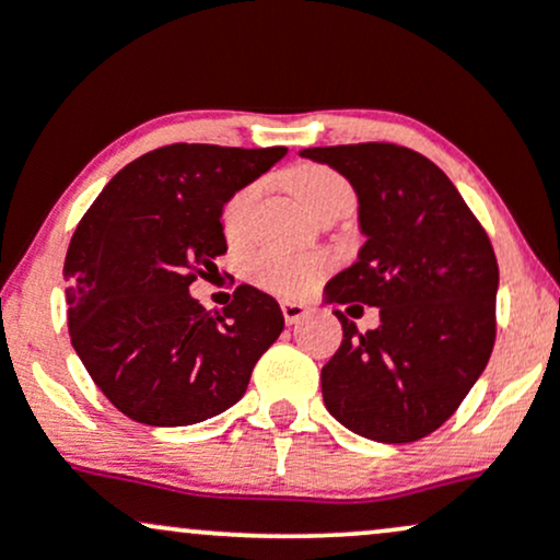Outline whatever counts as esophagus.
<instances>
[{"instance_id":"1","label":"esophagus","mask_w":560,"mask_h":560,"mask_svg":"<svg viewBox=\"0 0 560 560\" xmlns=\"http://www.w3.org/2000/svg\"><path fill=\"white\" fill-rule=\"evenodd\" d=\"M281 313H284V320L289 326L292 324H300L302 318L307 316V313H311V307L307 305H302V302H281Z\"/></svg>"}]
</instances>
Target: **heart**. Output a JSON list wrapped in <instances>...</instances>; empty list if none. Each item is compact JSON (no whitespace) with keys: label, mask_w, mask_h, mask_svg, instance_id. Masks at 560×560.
Instances as JSON below:
<instances>
[{"label":"heart","mask_w":560,"mask_h":560,"mask_svg":"<svg viewBox=\"0 0 560 560\" xmlns=\"http://www.w3.org/2000/svg\"><path fill=\"white\" fill-rule=\"evenodd\" d=\"M289 184H292L294 197L305 205L307 210L316 208L326 197L347 191V184L337 173L320 165H302L289 173ZM258 199V186H244L236 191L223 208V229H226L229 240L242 236L247 218L253 213V205ZM329 262L320 255H281V253H258L249 258L247 273L266 292L281 294V298H300V294L311 292L318 284L320 276L326 273Z\"/></svg>","instance_id":"1"}]
</instances>
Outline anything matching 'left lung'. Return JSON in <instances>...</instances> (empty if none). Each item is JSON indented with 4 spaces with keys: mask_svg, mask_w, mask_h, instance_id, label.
<instances>
[{
    "mask_svg": "<svg viewBox=\"0 0 560 560\" xmlns=\"http://www.w3.org/2000/svg\"><path fill=\"white\" fill-rule=\"evenodd\" d=\"M300 155L350 182L365 236L324 302L378 307V326L365 334L334 311L345 337L320 369L326 410L365 440H421L455 413L490 361L500 284L492 244L455 184L419 152L369 141Z\"/></svg>",
    "mask_w": 560,
    "mask_h": 560,
    "instance_id": "left-lung-1",
    "label": "left lung"
}]
</instances>
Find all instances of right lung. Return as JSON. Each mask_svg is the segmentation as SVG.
Instances as JSON below:
<instances>
[{
  "label": "right lung",
  "mask_w": 560,
  "mask_h": 560,
  "mask_svg": "<svg viewBox=\"0 0 560 560\" xmlns=\"http://www.w3.org/2000/svg\"><path fill=\"white\" fill-rule=\"evenodd\" d=\"M284 147L168 144L128 163L81 218L66 255L68 329L102 395L147 427H191L240 402L284 331L271 294L242 284L223 313L189 284L226 253L223 205Z\"/></svg>",
  "instance_id": "right-lung-1"
}]
</instances>
